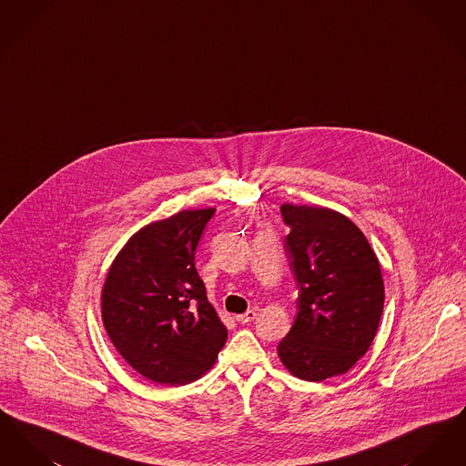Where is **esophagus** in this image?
Wrapping results in <instances>:
<instances>
[{
	"label": "esophagus",
	"instance_id": "obj_1",
	"mask_svg": "<svg viewBox=\"0 0 466 466\" xmlns=\"http://www.w3.org/2000/svg\"><path fill=\"white\" fill-rule=\"evenodd\" d=\"M255 318H257V312H255V310H246L244 314H238V316H236V321H238V323H243L244 325V323L253 321Z\"/></svg>",
	"mask_w": 466,
	"mask_h": 466
}]
</instances>
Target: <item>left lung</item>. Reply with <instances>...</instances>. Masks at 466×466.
I'll list each match as a JSON object with an SVG mask.
<instances>
[{
	"label": "left lung",
	"mask_w": 466,
	"mask_h": 466,
	"mask_svg": "<svg viewBox=\"0 0 466 466\" xmlns=\"http://www.w3.org/2000/svg\"><path fill=\"white\" fill-rule=\"evenodd\" d=\"M281 217L299 312L279 360L310 382L346 374L370 348L382 314L376 253L355 223L329 208L283 204Z\"/></svg>",
	"instance_id": "obj_1"
}]
</instances>
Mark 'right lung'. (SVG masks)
<instances>
[{"mask_svg": "<svg viewBox=\"0 0 466 466\" xmlns=\"http://www.w3.org/2000/svg\"><path fill=\"white\" fill-rule=\"evenodd\" d=\"M213 215V208L185 209L145 225L120 249L105 279L101 314L113 346L137 374L158 384L198 380L227 340L194 266Z\"/></svg>", "mask_w": 466, "mask_h": 466, "instance_id": "obj_1", "label": "right lung"}]
</instances>
